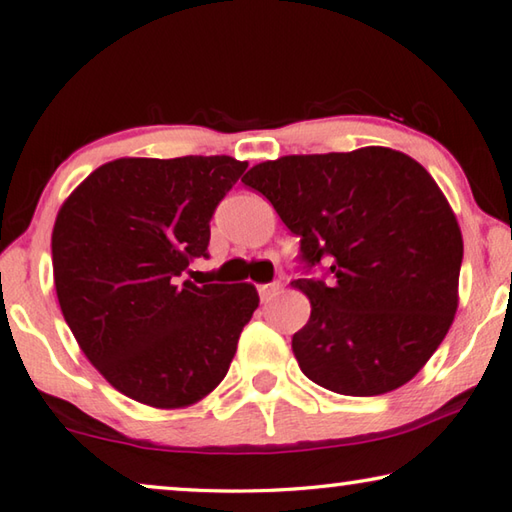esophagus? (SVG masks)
<instances>
[{
  "label": "esophagus",
  "mask_w": 512,
  "mask_h": 512,
  "mask_svg": "<svg viewBox=\"0 0 512 512\" xmlns=\"http://www.w3.org/2000/svg\"><path fill=\"white\" fill-rule=\"evenodd\" d=\"M280 289H282L280 282H268V284H259V287H257L259 298H262V302L277 296V293H280Z\"/></svg>",
  "instance_id": "esophagus-1"
}]
</instances>
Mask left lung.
<instances>
[{"label": "left lung", "mask_w": 512, "mask_h": 512, "mask_svg": "<svg viewBox=\"0 0 512 512\" xmlns=\"http://www.w3.org/2000/svg\"><path fill=\"white\" fill-rule=\"evenodd\" d=\"M241 183L266 196L300 237L307 271L291 284L311 302L293 334L298 366L339 395L391 393L443 343L458 307L463 237L429 171L409 155L366 146L284 155Z\"/></svg>", "instance_id": "8db88e82"}]
</instances>
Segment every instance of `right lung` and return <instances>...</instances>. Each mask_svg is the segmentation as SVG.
Returning a JSON list of instances; mask_svg holds the SVG:
<instances>
[{
  "label": "right lung",
  "mask_w": 512,
  "mask_h": 512,
  "mask_svg": "<svg viewBox=\"0 0 512 512\" xmlns=\"http://www.w3.org/2000/svg\"><path fill=\"white\" fill-rule=\"evenodd\" d=\"M248 164L230 155L119 158L60 207L51 235L60 311L110 386L183 409L221 384L259 305L253 284L183 280L207 257L216 205Z\"/></svg>",
  "instance_id": "obj_1"
}]
</instances>
